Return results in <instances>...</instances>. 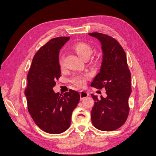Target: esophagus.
<instances>
[{"label":"esophagus","mask_w":156,"mask_h":156,"mask_svg":"<svg viewBox=\"0 0 156 156\" xmlns=\"http://www.w3.org/2000/svg\"><path fill=\"white\" fill-rule=\"evenodd\" d=\"M80 100H83L85 98H86L89 96V94L85 92V91H80Z\"/></svg>","instance_id":"obj_1"}]
</instances>
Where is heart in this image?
<instances>
[{
	"mask_svg": "<svg viewBox=\"0 0 156 156\" xmlns=\"http://www.w3.org/2000/svg\"><path fill=\"white\" fill-rule=\"evenodd\" d=\"M73 49L75 52L78 54V56L82 59H88L93 53L92 47L89 44L85 43H78L76 44L73 47ZM100 61H101V58L98 56L95 59L94 63L99 65ZM61 65H62V62H61ZM87 77V75H84V76L77 75L72 78L71 82L76 86L83 87L85 85V81Z\"/></svg>",
	"mask_w": 156,
	"mask_h": 156,
	"instance_id": "1",
	"label": "heart"
}]
</instances>
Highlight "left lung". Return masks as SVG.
Wrapping results in <instances>:
<instances>
[{
  "label": "left lung",
  "instance_id": "obj_1",
  "mask_svg": "<svg viewBox=\"0 0 156 156\" xmlns=\"http://www.w3.org/2000/svg\"><path fill=\"white\" fill-rule=\"evenodd\" d=\"M101 44L102 62L100 72L91 86L105 88L107 97L91 94L94 100L91 110L94 126L102 131H113L120 128L129 113L128 98L132 92L131 74L122 47L113 37L101 33H89Z\"/></svg>",
  "mask_w": 156,
  "mask_h": 156
}]
</instances>
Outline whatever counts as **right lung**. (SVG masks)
Returning a JSON list of instances; mask_svg holds the SVG:
<instances>
[{
  "instance_id": "obj_1",
  "label": "right lung",
  "mask_w": 156,
  "mask_h": 156,
  "mask_svg": "<svg viewBox=\"0 0 156 156\" xmlns=\"http://www.w3.org/2000/svg\"><path fill=\"white\" fill-rule=\"evenodd\" d=\"M69 39L54 38L40 48L27 76L24 94L28 112L40 129L51 134L63 133L69 128L72 113L80 101L79 93L74 90L63 95L53 90L61 75L59 50Z\"/></svg>"
}]
</instances>
